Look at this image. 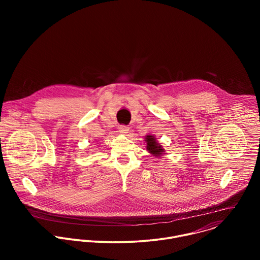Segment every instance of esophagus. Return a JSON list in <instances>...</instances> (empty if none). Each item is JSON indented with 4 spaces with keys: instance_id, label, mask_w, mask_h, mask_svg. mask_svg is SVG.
<instances>
[{
    "instance_id": "1",
    "label": "esophagus",
    "mask_w": 260,
    "mask_h": 260,
    "mask_svg": "<svg viewBox=\"0 0 260 260\" xmlns=\"http://www.w3.org/2000/svg\"><path fill=\"white\" fill-rule=\"evenodd\" d=\"M119 132L122 133V134H127L129 132V127L125 126V125L119 126Z\"/></svg>"
}]
</instances>
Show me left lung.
<instances>
[{"label": "left lung", "instance_id": "obj_1", "mask_svg": "<svg viewBox=\"0 0 260 260\" xmlns=\"http://www.w3.org/2000/svg\"><path fill=\"white\" fill-rule=\"evenodd\" d=\"M145 141L147 142V150L151 154H154V156H159L162 154V152L164 151L162 147L158 144V142L156 141V138L152 135H147L145 137Z\"/></svg>", "mask_w": 260, "mask_h": 260}]
</instances>
